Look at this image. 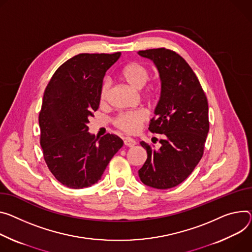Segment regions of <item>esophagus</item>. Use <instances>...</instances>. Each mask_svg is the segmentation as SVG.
<instances>
[{"label": "esophagus", "mask_w": 252, "mask_h": 252, "mask_svg": "<svg viewBox=\"0 0 252 252\" xmlns=\"http://www.w3.org/2000/svg\"><path fill=\"white\" fill-rule=\"evenodd\" d=\"M124 144H125V146H126V147H133V146L136 144V142H135L133 139H130V138H125V140H124Z\"/></svg>", "instance_id": "1"}]
</instances>
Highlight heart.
<instances>
[{
	"label": "heart",
	"instance_id": "obj_1",
	"mask_svg": "<svg viewBox=\"0 0 252 252\" xmlns=\"http://www.w3.org/2000/svg\"><path fill=\"white\" fill-rule=\"evenodd\" d=\"M121 77L129 86L134 89H142L147 83L150 77V71L148 68L140 62H129L127 63L121 71ZM111 87L110 79L106 78L103 80L101 87L99 99L101 102L106 101L109 90ZM158 94V86L156 82H151L147 85L145 89V96L148 100L153 101L157 98ZM148 120V113L144 109H134L119 113L113 120V125L119 129L126 133L138 132L142 125Z\"/></svg>",
	"mask_w": 252,
	"mask_h": 252
}]
</instances>
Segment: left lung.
<instances>
[{
  "instance_id": "left-lung-1",
  "label": "left lung",
  "mask_w": 252,
  "mask_h": 252,
  "mask_svg": "<svg viewBox=\"0 0 252 252\" xmlns=\"http://www.w3.org/2000/svg\"><path fill=\"white\" fill-rule=\"evenodd\" d=\"M139 54L153 60L162 83L149 126L153 133L162 134L161 148L141 142L148 158L139 176L147 186L170 189L189 177L203 156L209 131L208 101L195 72L178 53L157 48Z\"/></svg>"
}]
</instances>
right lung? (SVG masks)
<instances>
[{"label": "right lung", "instance_id": "right-lung-1", "mask_svg": "<svg viewBox=\"0 0 252 252\" xmlns=\"http://www.w3.org/2000/svg\"><path fill=\"white\" fill-rule=\"evenodd\" d=\"M121 52L81 53L65 61L45 89L39 113L40 145L49 171L71 189L93 186L123 147L118 135L96 139L87 124L99 106L106 70Z\"/></svg>", "mask_w": 252, "mask_h": 252}]
</instances>
